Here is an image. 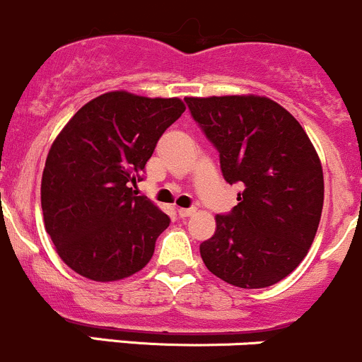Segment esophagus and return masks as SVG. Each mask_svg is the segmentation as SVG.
I'll list each match as a JSON object with an SVG mask.
<instances>
[{"mask_svg":"<svg viewBox=\"0 0 362 362\" xmlns=\"http://www.w3.org/2000/svg\"><path fill=\"white\" fill-rule=\"evenodd\" d=\"M193 213H195V209H193V207H189V209L180 207V209H177V214H180V218H188V216H192Z\"/></svg>","mask_w":362,"mask_h":362,"instance_id":"1","label":"esophagus"}]
</instances>
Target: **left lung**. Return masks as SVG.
<instances>
[{
    "instance_id": "left-lung-1",
    "label": "left lung",
    "mask_w": 362,
    "mask_h": 362,
    "mask_svg": "<svg viewBox=\"0 0 362 362\" xmlns=\"http://www.w3.org/2000/svg\"><path fill=\"white\" fill-rule=\"evenodd\" d=\"M185 102L220 153L225 181L243 186L238 206L216 216L200 257L234 287H271L301 264L317 234L324 206L317 151L298 119L264 96Z\"/></svg>"
}]
</instances>
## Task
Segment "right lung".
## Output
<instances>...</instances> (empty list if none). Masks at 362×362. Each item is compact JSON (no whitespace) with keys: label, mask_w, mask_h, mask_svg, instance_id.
I'll use <instances>...</instances> for the list:
<instances>
[{"label":"right lung","mask_w":362,"mask_h":362,"mask_svg":"<svg viewBox=\"0 0 362 362\" xmlns=\"http://www.w3.org/2000/svg\"><path fill=\"white\" fill-rule=\"evenodd\" d=\"M182 112L180 98L112 91L86 103L61 130L42 176V211L45 230L75 273L116 281L151 260L170 218L134 188Z\"/></svg>","instance_id":"obj_1"}]
</instances>
